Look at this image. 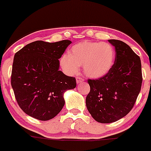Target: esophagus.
<instances>
[{
    "label": "esophagus",
    "instance_id": "1",
    "mask_svg": "<svg viewBox=\"0 0 151 151\" xmlns=\"http://www.w3.org/2000/svg\"><path fill=\"white\" fill-rule=\"evenodd\" d=\"M83 81H84V79L82 77H81V76H77V77H76V82H77V83H81Z\"/></svg>",
    "mask_w": 151,
    "mask_h": 151
}]
</instances>
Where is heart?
<instances>
[{
  "label": "heart",
  "mask_w": 151,
  "mask_h": 151,
  "mask_svg": "<svg viewBox=\"0 0 151 151\" xmlns=\"http://www.w3.org/2000/svg\"><path fill=\"white\" fill-rule=\"evenodd\" d=\"M115 62V51L108 43L83 41L73 46L60 59L66 73L74 75L83 65L84 73L91 78L103 77L110 72Z\"/></svg>",
  "instance_id": "1"
}]
</instances>
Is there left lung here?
Here are the masks:
<instances>
[{"label": "left lung", "instance_id": "obj_1", "mask_svg": "<svg viewBox=\"0 0 151 151\" xmlns=\"http://www.w3.org/2000/svg\"><path fill=\"white\" fill-rule=\"evenodd\" d=\"M115 47L116 58L107 75L88 79L90 91L86 105L93 119L102 124L115 122L132 109L142 82L140 58L124 42L108 40Z\"/></svg>", "mask_w": 151, "mask_h": 151}]
</instances>
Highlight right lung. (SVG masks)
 I'll return each mask as SVG.
<instances>
[{
    "label": "right lung",
    "mask_w": 151,
    "mask_h": 151,
    "mask_svg": "<svg viewBox=\"0 0 151 151\" xmlns=\"http://www.w3.org/2000/svg\"><path fill=\"white\" fill-rule=\"evenodd\" d=\"M71 43L36 41L15 54L11 83L19 106L28 116L53 119L64 106L65 91L76 88L75 78L59 70V59Z\"/></svg>",
    "instance_id": "obj_1"
}]
</instances>
